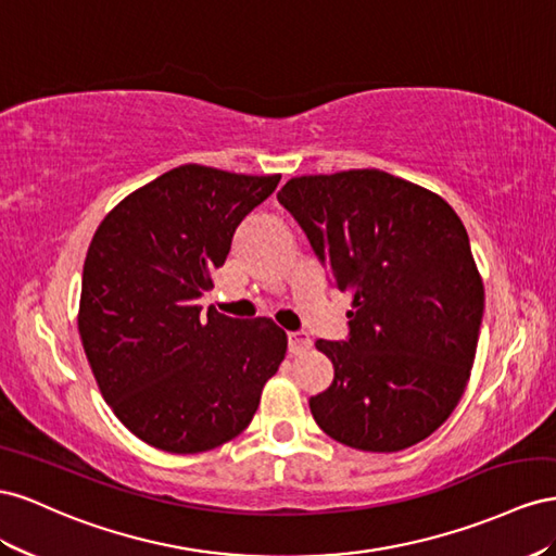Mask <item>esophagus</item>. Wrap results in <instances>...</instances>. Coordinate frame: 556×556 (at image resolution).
<instances>
[{
    "label": "esophagus",
    "instance_id": "esophagus-1",
    "mask_svg": "<svg viewBox=\"0 0 556 556\" xmlns=\"http://www.w3.org/2000/svg\"><path fill=\"white\" fill-rule=\"evenodd\" d=\"M309 344H312V340H309V336H307V332H303V330H295V332H289V352H291L293 356H298V354H303V352H307V349H309Z\"/></svg>",
    "mask_w": 556,
    "mask_h": 556
}]
</instances>
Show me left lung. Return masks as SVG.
<instances>
[{"label":"left lung","mask_w":556,"mask_h":556,"mask_svg":"<svg viewBox=\"0 0 556 556\" xmlns=\"http://www.w3.org/2000/svg\"><path fill=\"white\" fill-rule=\"evenodd\" d=\"M277 200L354 295L349 338L316 340L336 377L309 399L314 421L363 452L417 445L462 401L480 338L484 287L462 218L382 169L295 177Z\"/></svg>","instance_id":"left-lung-1"}]
</instances>
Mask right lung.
<instances>
[{
	"instance_id": "right-lung-1",
	"label": "right lung",
	"mask_w": 556,
	"mask_h": 556,
	"mask_svg": "<svg viewBox=\"0 0 556 556\" xmlns=\"http://www.w3.org/2000/svg\"><path fill=\"white\" fill-rule=\"evenodd\" d=\"M281 174L174 167L137 188L94 230L78 336L109 407L147 445L210 452L240 435L287 356L273 319L200 314L242 218Z\"/></svg>"
}]
</instances>
